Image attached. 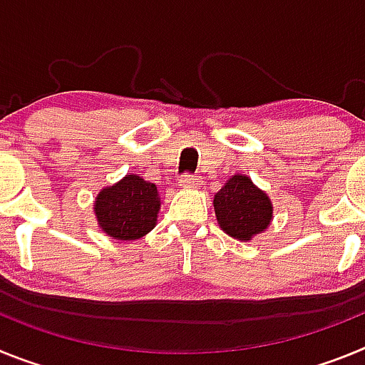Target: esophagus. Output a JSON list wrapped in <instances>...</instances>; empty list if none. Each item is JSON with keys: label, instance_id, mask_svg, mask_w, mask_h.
<instances>
[{"label": "esophagus", "instance_id": "1", "mask_svg": "<svg viewBox=\"0 0 365 365\" xmlns=\"http://www.w3.org/2000/svg\"><path fill=\"white\" fill-rule=\"evenodd\" d=\"M180 186L182 188H195V186H199V182H201V179L195 175H182L180 177Z\"/></svg>", "mask_w": 365, "mask_h": 365}]
</instances>
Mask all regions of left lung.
<instances>
[{
  "instance_id": "obj_1",
  "label": "left lung",
  "mask_w": 365,
  "mask_h": 365,
  "mask_svg": "<svg viewBox=\"0 0 365 365\" xmlns=\"http://www.w3.org/2000/svg\"><path fill=\"white\" fill-rule=\"evenodd\" d=\"M214 210L221 230L240 241H250L272 221L269 195L241 173L232 175L215 193Z\"/></svg>"
}]
</instances>
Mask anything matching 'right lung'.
Listing matches in <instances>:
<instances>
[{"mask_svg":"<svg viewBox=\"0 0 365 365\" xmlns=\"http://www.w3.org/2000/svg\"><path fill=\"white\" fill-rule=\"evenodd\" d=\"M98 227L113 240H138L153 230L160 210L157 186L138 175H125L113 186L100 190L95 199Z\"/></svg>","mask_w":365,"mask_h":365,"instance_id":"obj_1","label":"right lung"}]
</instances>
